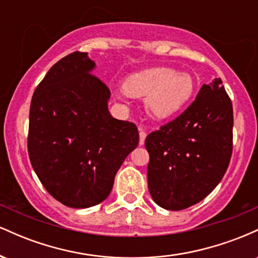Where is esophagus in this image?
I'll return each instance as SVG.
<instances>
[{
	"instance_id": "34e87169",
	"label": "esophagus",
	"mask_w": 258,
	"mask_h": 258,
	"mask_svg": "<svg viewBox=\"0 0 258 258\" xmlns=\"http://www.w3.org/2000/svg\"><path fill=\"white\" fill-rule=\"evenodd\" d=\"M141 130V132H139V144H141V146H143L144 144V141H146V138H147V133L143 131V128H139Z\"/></svg>"
}]
</instances>
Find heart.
<instances>
[{"instance_id":"heart-1","label":"heart","mask_w":258,"mask_h":258,"mask_svg":"<svg viewBox=\"0 0 258 258\" xmlns=\"http://www.w3.org/2000/svg\"><path fill=\"white\" fill-rule=\"evenodd\" d=\"M190 74L158 67L132 74L123 82V91L135 98H144L148 111L158 119L172 116L194 93Z\"/></svg>"}]
</instances>
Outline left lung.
I'll use <instances>...</instances> for the list:
<instances>
[{
	"mask_svg": "<svg viewBox=\"0 0 258 258\" xmlns=\"http://www.w3.org/2000/svg\"><path fill=\"white\" fill-rule=\"evenodd\" d=\"M148 188L159 206L188 209L221 182L233 152L232 100L221 79L203 85L178 117L148 135Z\"/></svg>",
	"mask_w": 258,
	"mask_h": 258,
	"instance_id": "obj_1",
	"label": "left lung"
}]
</instances>
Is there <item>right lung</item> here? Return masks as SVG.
I'll return each mask as SVG.
<instances>
[{
    "label": "right lung",
    "instance_id": "add662e5",
    "mask_svg": "<svg viewBox=\"0 0 258 258\" xmlns=\"http://www.w3.org/2000/svg\"><path fill=\"white\" fill-rule=\"evenodd\" d=\"M87 53L49 69L32 94L28 152L46 190L65 206L86 209L110 194L115 174L138 146L137 126L108 110L110 91Z\"/></svg>",
    "mask_w": 258,
    "mask_h": 258
}]
</instances>
